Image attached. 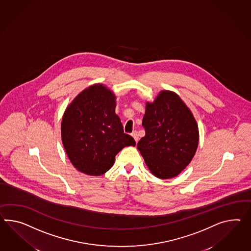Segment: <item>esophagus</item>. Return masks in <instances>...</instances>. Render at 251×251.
<instances>
[{"instance_id":"obj_1","label":"esophagus","mask_w":251,"mask_h":251,"mask_svg":"<svg viewBox=\"0 0 251 251\" xmlns=\"http://www.w3.org/2000/svg\"><path fill=\"white\" fill-rule=\"evenodd\" d=\"M132 136L134 137V139H135V141L137 143V141H138V139H139V137H138V134H137V132L136 131H134L132 134Z\"/></svg>"}]
</instances>
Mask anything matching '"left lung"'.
<instances>
[{
	"label": "left lung",
	"instance_id": "8db88e82",
	"mask_svg": "<svg viewBox=\"0 0 251 251\" xmlns=\"http://www.w3.org/2000/svg\"><path fill=\"white\" fill-rule=\"evenodd\" d=\"M146 135L137 144L154 176H176L191 162L199 146V127L193 114L176 93L161 91L146 103L142 122Z\"/></svg>",
	"mask_w": 251,
	"mask_h": 251
}]
</instances>
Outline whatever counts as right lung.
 Returning a JSON list of instances; mask_svg holds the SVG:
<instances>
[{
	"instance_id": "add662e5",
	"label": "right lung",
	"mask_w": 251,
	"mask_h": 251,
	"mask_svg": "<svg viewBox=\"0 0 251 251\" xmlns=\"http://www.w3.org/2000/svg\"><path fill=\"white\" fill-rule=\"evenodd\" d=\"M116 96L103 84L91 85L81 92L62 119V141L73 166L82 173L101 176L115 163L123 148L135 147L125 134L116 115Z\"/></svg>"
}]
</instances>
